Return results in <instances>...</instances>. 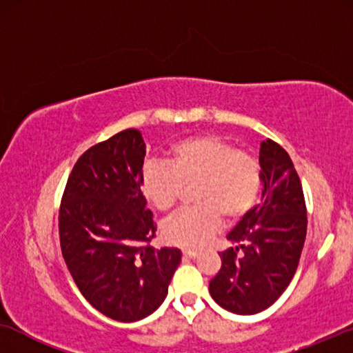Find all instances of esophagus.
Masks as SVG:
<instances>
[{"instance_id": "esophagus-1", "label": "esophagus", "mask_w": 353, "mask_h": 353, "mask_svg": "<svg viewBox=\"0 0 353 353\" xmlns=\"http://www.w3.org/2000/svg\"><path fill=\"white\" fill-rule=\"evenodd\" d=\"M183 255L188 259H196L197 255H199V250L196 249H183Z\"/></svg>"}]
</instances>
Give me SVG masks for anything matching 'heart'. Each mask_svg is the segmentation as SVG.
<instances>
[{
  "label": "heart",
  "instance_id": "b5f03b06",
  "mask_svg": "<svg viewBox=\"0 0 353 353\" xmlns=\"http://www.w3.org/2000/svg\"><path fill=\"white\" fill-rule=\"evenodd\" d=\"M194 188L196 209L178 212L162 225L168 243L201 248L226 221H236L252 209L260 191L259 162L214 134L181 139L168 151V163L148 162L141 170V190L151 205L168 212L185 188Z\"/></svg>",
  "mask_w": 353,
  "mask_h": 353
}]
</instances>
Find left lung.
<instances>
[{"instance_id":"left-lung-1","label":"left lung","mask_w":353,"mask_h":353,"mask_svg":"<svg viewBox=\"0 0 353 353\" xmlns=\"http://www.w3.org/2000/svg\"><path fill=\"white\" fill-rule=\"evenodd\" d=\"M260 202L226 234L234 248L220 252L221 268L209 284L214 301L238 315L263 312L286 291L307 234L301 180L272 139L260 144Z\"/></svg>"}]
</instances>
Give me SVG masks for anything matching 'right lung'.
Returning <instances> with one entry per match:
<instances>
[{"label": "right lung", "instance_id": "right-lung-1", "mask_svg": "<svg viewBox=\"0 0 353 353\" xmlns=\"http://www.w3.org/2000/svg\"><path fill=\"white\" fill-rule=\"evenodd\" d=\"M146 143L123 130L90 148L72 170L59 214L61 249L83 297L103 315L132 323L156 312L181 262L156 236L141 192Z\"/></svg>", "mask_w": 353, "mask_h": 353}]
</instances>
